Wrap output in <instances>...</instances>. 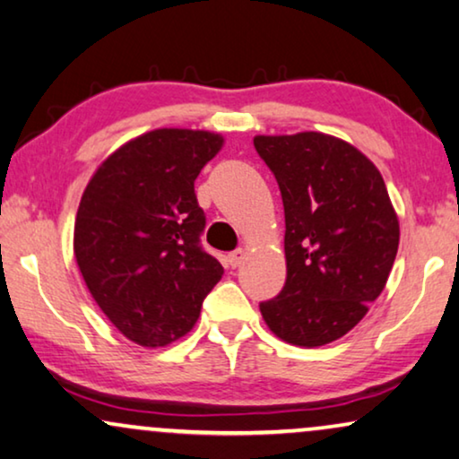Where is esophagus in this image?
I'll list each match as a JSON object with an SVG mask.
<instances>
[{
	"label": "esophagus",
	"mask_w": 459,
	"mask_h": 459,
	"mask_svg": "<svg viewBox=\"0 0 459 459\" xmlns=\"http://www.w3.org/2000/svg\"><path fill=\"white\" fill-rule=\"evenodd\" d=\"M244 259H247V250L238 248V250H234V253L228 255V265H230L231 269H236V267L242 265Z\"/></svg>",
	"instance_id": "34e87169"
}]
</instances>
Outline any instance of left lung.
Here are the masks:
<instances>
[{
  "label": "left lung",
  "instance_id": "left-lung-1",
  "mask_svg": "<svg viewBox=\"0 0 459 459\" xmlns=\"http://www.w3.org/2000/svg\"><path fill=\"white\" fill-rule=\"evenodd\" d=\"M284 203L286 284L259 305L269 330L322 347L361 322L385 290L399 221L374 162L338 137L256 135Z\"/></svg>",
  "mask_w": 459,
  "mask_h": 459
}]
</instances>
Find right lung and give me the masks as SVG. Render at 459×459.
Masks as SVG:
<instances>
[{
	"mask_svg": "<svg viewBox=\"0 0 459 459\" xmlns=\"http://www.w3.org/2000/svg\"><path fill=\"white\" fill-rule=\"evenodd\" d=\"M223 146L211 131L154 129L110 154L74 219V256L91 297L142 347L186 336L223 267L200 244L194 181Z\"/></svg>",
	"mask_w": 459,
	"mask_h": 459,
	"instance_id": "right-lung-1",
	"label": "right lung"
}]
</instances>
